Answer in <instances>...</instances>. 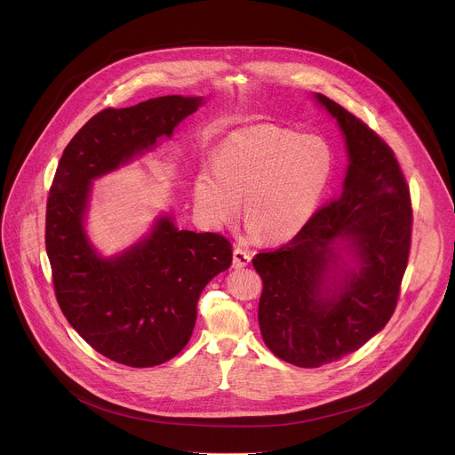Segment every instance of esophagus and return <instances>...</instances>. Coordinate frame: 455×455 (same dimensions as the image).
Masks as SVG:
<instances>
[{
	"label": "esophagus",
	"instance_id": "obj_1",
	"mask_svg": "<svg viewBox=\"0 0 455 455\" xmlns=\"http://www.w3.org/2000/svg\"><path fill=\"white\" fill-rule=\"evenodd\" d=\"M250 261H251V255L246 250L234 248V261H232V265H234L235 270H241V268L248 267Z\"/></svg>",
	"mask_w": 455,
	"mask_h": 455
}]
</instances>
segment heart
<instances>
[{
  "label": "heart",
  "mask_w": 455,
  "mask_h": 455,
  "mask_svg": "<svg viewBox=\"0 0 455 455\" xmlns=\"http://www.w3.org/2000/svg\"><path fill=\"white\" fill-rule=\"evenodd\" d=\"M330 144L272 124L232 132L192 183L194 207L202 220L221 228L241 212L251 237L268 241L295 237L315 214L333 174Z\"/></svg>",
  "instance_id": "1"
}]
</instances>
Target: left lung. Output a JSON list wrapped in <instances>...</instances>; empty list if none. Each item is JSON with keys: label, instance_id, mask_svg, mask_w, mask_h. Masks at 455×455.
Instances as JSON below:
<instances>
[{"label": "left lung", "instance_id": "obj_1", "mask_svg": "<svg viewBox=\"0 0 455 455\" xmlns=\"http://www.w3.org/2000/svg\"><path fill=\"white\" fill-rule=\"evenodd\" d=\"M313 100L339 124L347 151L340 196L284 246L257 253L259 328L268 349L320 367L360 349L393 316L407 268L412 209L395 153L340 104Z\"/></svg>", "mask_w": 455, "mask_h": 455}]
</instances>
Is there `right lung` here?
Listing matches in <instances>:
<instances>
[{"label":"right lung","mask_w":455,"mask_h":455,"mask_svg":"<svg viewBox=\"0 0 455 455\" xmlns=\"http://www.w3.org/2000/svg\"><path fill=\"white\" fill-rule=\"evenodd\" d=\"M204 97L167 95L90 118L64 149L46 204V253L57 302L100 355L129 367L174 358L188 342L204 288L232 265V244L160 214L149 234L100 255L86 220L93 180L155 151Z\"/></svg>","instance_id":"1"}]
</instances>
